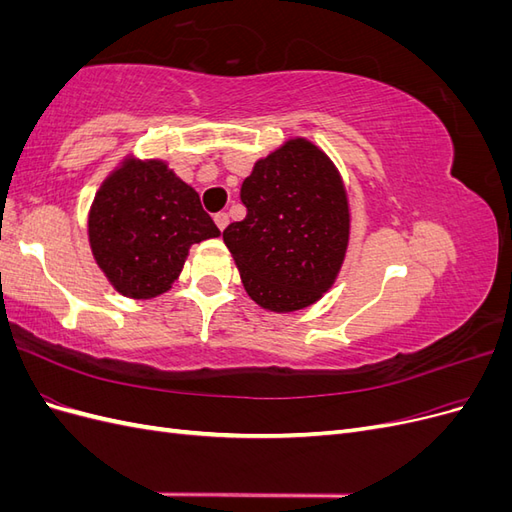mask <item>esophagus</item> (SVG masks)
I'll list each match as a JSON object with an SVG mask.
<instances>
[{
  "mask_svg": "<svg viewBox=\"0 0 512 512\" xmlns=\"http://www.w3.org/2000/svg\"><path fill=\"white\" fill-rule=\"evenodd\" d=\"M213 222H215V226H218L220 230H224L228 226V215L226 213H215L213 215Z\"/></svg>",
  "mask_w": 512,
  "mask_h": 512,
  "instance_id": "esophagus-1",
  "label": "esophagus"
}]
</instances>
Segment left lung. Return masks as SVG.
I'll return each instance as SVG.
<instances>
[{
	"label": "left lung",
	"mask_w": 512,
	"mask_h": 512,
	"mask_svg": "<svg viewBox=\"0 0 512 512\" xmlns=\"http://www.w3.org/2000/svg\"><path fill=\"white\" fill-rule=\"evenodd\" d=\"M247 215L224 230L243 288L267 312L290 314L329 292L346 260L350 203L318 145L292 136L256 160L241 185Z\"/></svg>",
	"instance_id": "1"
}]
</instances>
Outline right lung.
<instances>
[{
  "mask_svg": "<svg viewBox=\"0 0 512 512\" xmlns=\"http://www.w3.org/2000/svg\"><path fill=\"white\" fill-rule=\"evenodd\" d=\"M96 265L121 297L147 301L179 280L194 243L220 237L200 196L164 160L123 158L87 215Z\"/></svg>",
  "mask_w": 512,
  "mask_h": 512,
  "instance_id": "right-lung-1",
  "label": "right lung"
}]
</instances>
